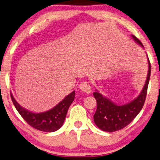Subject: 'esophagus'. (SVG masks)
<instances>
[{"label": "esophagus", "instance_id": "1", "mask_svg": "<svg viewBox=\"0 0 160 160\" xmlns=\"http://www.w3.org/2000/svg\"><path fill=\"white\" fill-rule=\"evenodd\" d=\"M79 88H80V90L87 93V94H89V93L92 92V87H91L89 82L87 81L81 82V83L80 84Z\"/></svg>", "mask_w": 160, "mask_h": 160}]
</instances>
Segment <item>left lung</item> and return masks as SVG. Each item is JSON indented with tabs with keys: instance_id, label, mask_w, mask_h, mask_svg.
<instances>
[{
	"instance_id": "obj_1",
	"label": "left lung",
	"mask_w": 160,
	"mask_h": 160,
	"mask_svg": "<svg viewBox=\"0 0 160 160\" xmlns=\"http://www.w3.org/2000/svg\"><path fill=\"white\" fill-rule=\"evenodd\" d=\"M132 37L137 43L143 47L142 43L138 38L134 35H132ZM151 67L148 59V73L145 86L140 94L130 103L117 106L99 92H94L93 94L97 100V110L94 115V121L99 128L108 132L119 131L127 126L140 112L146 98Z\"/></svg>"
}]
</instances>
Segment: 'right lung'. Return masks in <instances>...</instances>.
<instances>
[{
  "mask_svg": "<svg viewBox=\"0 0 160 160\" xmlns=\"http://www.w3.org/2000/svg\"><path fill=\"white\" fill-rule=\"evenodd\" d=\"M74 97L75 92L73 91L53 108L43 113H33L22 108L11 94L14 106L23 120L34 128L45 132H53L62 126L68 109L74 100Z\"/></svg>",
  "mask_w": 160,
  "mask_h": 160,
  "instance_id": "right-lung-1",
  "label": "right lung"
}]
</instances>
